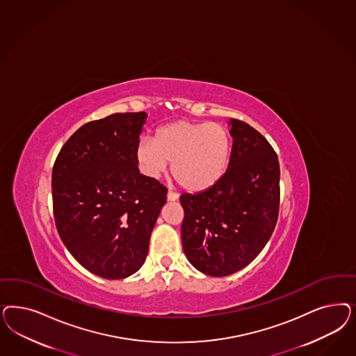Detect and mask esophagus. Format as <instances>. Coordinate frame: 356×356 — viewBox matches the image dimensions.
I'll return each instance as SVG.
<instances>
[{
  "label": "esophagus",
  "instance_id": "obj_1",
  "mask_svg": "<svg viewBox=\"0 0 356 356\" xmlns=\"http://www.w3.org/2000/svg\"><path fill=\"white\" fill-rule=\"evenodd\" d=\"M179 199V194H177V193H174L172 190H169V193H168V200L169 202H175V200H178Z\"/></svg>",
  "mask_w": 356,
  "mask_h": 356
}]
</instances>
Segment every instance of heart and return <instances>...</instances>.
Here are the masks:
<instances>
[{
  "label": "heart",
  "instance_id": "b5f03b06",
  "mask_svg": "<svg viewBox=\"0 0 356 356\" xmlns=\"http://www.w3.org/2000/svg\"><path fill=\"white\" fill-rule=\"evenodd\" d=\"M229 131L218 123L179 120L156 131L154 141L141 140L136 147L140 169L160 177L172 163L174 179L188 191H203L224 177L230 159Z\"/></svg>",
  "mask_w": 356,
  "mask_h": 356
}]
</instances>
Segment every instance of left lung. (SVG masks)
Here are the masks:
<instances>
[{"mask_svg":"<svg viewBox=\"0 0 356 356\" xmlns=\"http://www.w3.org/2000/svg\"><path fill=\"white\" fill-rule=\"evenodd\" d=\"M229 165L218 184L181 195L182 246L190 264L209 276H228L262 252L275 229L280 169L275 150L252 126L230 119Z\"/></svg>","mask_w":356,"mask_h":356,"instance_id":"8db88e82","label":"left lung"}]
</instances>
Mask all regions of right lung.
<instances>
[{"instance_id": "right-lung-1", "label": "right lung", "mask_w": 356, "mask_h": 356, "mask_svg": "<svg viewBox=\"0 0 356 356\" xmlns=\"http://www.w3.org/2000/svg\"><path fill=\"white\" fill-rule=\"evenodd\" d=\"M145 113L89 122L63 148L52 170L54 216L61 241L94 275L124 279L145 262L168 190L140 174L136 147Z\"/></svg>"}]
</instances>
